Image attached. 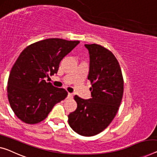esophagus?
<instances>
[{
  "mask_svg": "<svg viewBox=\"0 0 157 157\" xmlns=\"http://www.w3.org/2000/svg\"><path fill=\"white\" fill-rule=\"evenodd\" d=\"M67 97H70V98H72V97H73V94L68 93V94H67Z\"/></svg>",
  "mask_w": 157,
  "mask_h": 157,
  "instance_id": "obj_1",
  "label": "esophagus"
}]
</instances>
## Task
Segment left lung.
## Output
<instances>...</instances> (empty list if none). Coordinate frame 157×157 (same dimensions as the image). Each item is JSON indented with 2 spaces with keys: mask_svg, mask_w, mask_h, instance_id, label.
<instances>
[{
  "mask_svg": "<svg viewBox=\"0 0 157 157\" xmlns=\"http://www.w3.org/2000/svg\"><path fill=\"white\" fill-rule=\"evenodd\" d=\"M85 46L90 53L92 98L75 96L78 106L68 115V123L79 135L90 137L102 132L113 120L122 101L124 83L120 65L111 51L99 44Z\"/></svg>",
  "mask_w": 157,
  "mask_h": 157,
  "instance_id": "1",
  "label": "left lung"
}]
</instances>
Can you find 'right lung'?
<instances>
[{
  "label": "right lung",
  "mask_w": 157,
  "mask_h": 157,
  "mask_svg": "<svg viewBox=\"0 0 157 157\" xmlns=\"http://www.w3.org/2000/svg\"><path fill=\"white\" fill-rule=\"evenodd\" d=\"M79 43L52 38L28 46L12 67L8 81V97L19 119L27 124L44 121L57 103L65 99L67 91L45 79L57 73L63 58Z\"/></svg>",
  "instance_id": "obj_1"
}]
</instances>
